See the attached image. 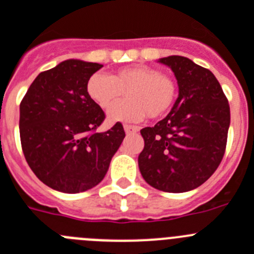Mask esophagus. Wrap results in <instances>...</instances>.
Segmentation results:
<instances>
[{
    "label": "esophagus",
    "instance_id": "obj_1",
    "mask_svg": "<svg viewBox=\"0 0 254 254\" xmlns=\"http://www.w3.org/2000/svg\"><path fill=\"white\" fill-rule=\"evenodd\" d=\"M124 130L127 134H131V132H136L139 130L138 127H134V125H124Z\"/></svg>",
    "mask_w": 254,
    "mask_h": 254
}]
</instances>
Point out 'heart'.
<instances>
[{"mask_svg": "<svg viewBox=\"0 0 254 254\" xmlns=\"http://www.w3.org/2000/svg\"><path fill=\"white\" fill-rule=\"evenodd\" d=\"M128 100L113 105L124 92ZM89 98L103 110L111 109L109 123L140 122L146 115L159 119L173 108L177 84L170 76L146 65H132L114 71L110 76L96 72L86 84Z\"/></svg>", "mask_w": 254, "mask_h": 254, "instance_id": "heart-1", "label": "heart"}]
</instances>
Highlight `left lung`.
Listing matches in <instances>:
<instances>
[{
    "label": "left lung",
    "instance_id": "1",
    "mask_svg": "<svg viewBox=\"0 0 254 254\" xmlns=\"http://www.w3.org/2000/svg\"><path fill=\"white\" fill-rule=\"evenodd\" d=\"M159 63L174 72L179 95L164 119L140 130L139 169L153 188L183 193L208 181L223 159L231 111L212 71L183 56Z\"/></svg>",
    "mask_w": 254,
    "mask_h": 254
}]
</instances>
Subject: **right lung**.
<instances>
[{"label":"right lung","instance_id":"right-lung-1","mask_svg":"<svg viewBox=\"0 0 254 254\" xmlns=\"http://www.w3.org/2000/svg\"><path fill=\"white\" fill-rule=\"evenodd\" d=\"M103 67L81 60L63 61L39 73L20 104V138L31 170L63 193L98 186L125 138L122 123L95 132L105 119L86 92L87 80Z\"/></svg>","mask_w":254,"mask_h":254}]
</instances>
